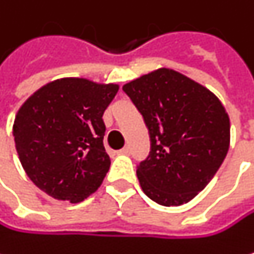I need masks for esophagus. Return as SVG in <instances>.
Here are the masks:
<instances>
[{
    "label": "esophagus",
    "instance_id": "obj_1",
    "mask_svg": "<svg viewBox=\"0 0 254 254\" xmlns=\"http://www.w3.org/2000/svg\"><path fill=\"white\" fill-rule=\"evenodd\" d=\"M119 153H120V155H129V153H131V147H129V146H125L123 149L119 150Z\"/></svg>",
    "mask_w": 254,
    "mask_h": 254
}]
</instances>
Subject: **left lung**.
Returning a JSON list of instances; mask_svg holds the SVG:
<instances>
[{"label": "left lung", "instance_id": "1", "mask_svg": "<svg viewBox=\"0 0 254 254\" xmlns=\"http://www.w3.org/2000/svg\"><path fill=\"white\" fill-rule=\"evenodd\" d=\"M147 126L150 152L137 166L144 194L162 206L190 202L227 155L229 116L208 88L172 69L123 85Z\"/></svg>", "mask_w": 254, "mask_h": 254}]
</instances>
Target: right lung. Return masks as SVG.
Masks as SVG:
<instances>
[{"label": "right lung", "instance_id": "add662e5", "mask_svg": "<svg viewBox=\"0 0 254 254\" xmlns=\"http://www.w3.org/2000/svg\"><path fill=\"white\" fill-rule=\"evenodd\" d=\"M117 90V84L62 78L25 101L16 114L13 137L36 187L70 203L82 202L101 187L111 164L102 116Z\"/></svg>", "mask_w": 254, "mask_h": 254}]
</instances>
